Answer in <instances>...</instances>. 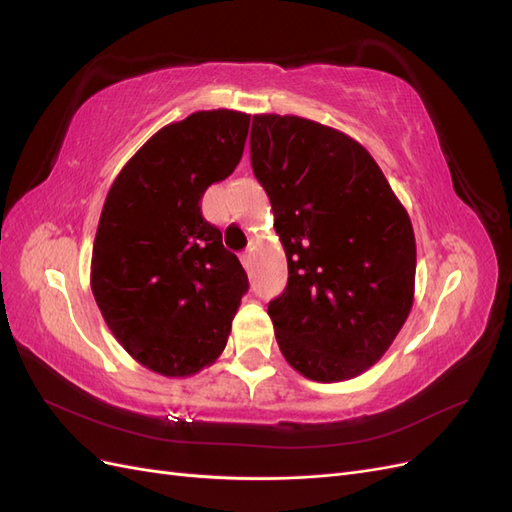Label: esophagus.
<instances>
[{"label":"esophagus","instance_id":"1","mask_svg":"<svg viewBox=\"0 0 512 512\" xmlns=\"http://www.w3.org/2000/svg\"><path fill=\"white\" fill-rule=\"evenodd\" d=\"M241 262H243V267H245L247 271L252 269V250H247V252L241 254Z\"/></svg>","mask_w":512,"mask_h":512}]
</instances>
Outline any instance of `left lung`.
Returning <instances> with one entry per match:
<instances>
[{
	"mask_svg": "<svg viewBox=\"0 0 512 512\" xmlns=\"http://www.w3.org/2000/svg\"><path fill=\"white\" fill-rule=\"evenodd\" d=\"M250 151L288 260V286L269 303L277 346L309 380L359 376L412 309L410 215L369 151L318 121L254 115Z\"/></svg>",
	"mask_w": 512,
	"mask_h": 512,
	"instance_id": "8db88e82",
	"label": "left lung"
}]
</instances>
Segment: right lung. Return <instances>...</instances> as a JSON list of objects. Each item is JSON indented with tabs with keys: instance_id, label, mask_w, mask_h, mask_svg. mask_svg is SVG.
Instances as JSON below:
<instances>
[{
	"instance_id": "obj_1",
	"label": "right lung",
	"mask_w": 512,
	"mask_h": 512,
	"mask_svg": "<svg viewBox=\"0 0 512 512\" xmlns=\"http://www.w3.org/2000/svg\"><path fill=\"white\" fill-rule=\"evenodd\" d=\"M250 115L198 111L138 149L106 194L91 254V292L134 361L166 378L215 363L247 290L239 258L200 213L237 168Z\"/></svg>"
}]
</instances>
